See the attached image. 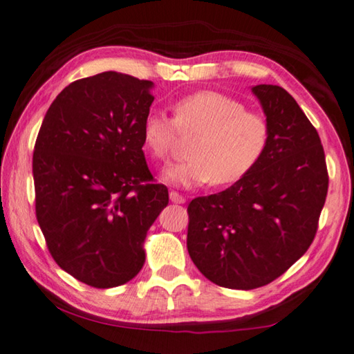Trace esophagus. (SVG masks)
Instances as JSON below:
<instances>
[{"instance_id": "34e87169", "label": "esophagus", "mask_w": 354, "mask_h": 354, "mask_svg": "<svg viewBox=\"0 0 354 354\" xmlns=\"http://www.w3.org/2000/svg\"><path fill=\"white\" fill-rule=\"evenodd\" d=\"M170 200L173 201V203H178V205L186 203V198H184L183 195H179L178 192H175V190H171L170 192Z\"/></svg>"}]
</instances>
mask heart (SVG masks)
Here are the masks:
<instances>
[{
  "label": "heart",
  "instance_id": "obj_1",
  "mask_svg": "<svg viewBox=\"0 0 354 354\" xmlns=\"http://www.w3.org/2000/svg\"><path fill=\"white\" fill-rule=\"evenodd\" d=\"M173 113L175 121L164 113H149L142 127L145 148L159 160L170 157L176 129L183 136L197 133L187 151L190 159L165 171V183L171 186H230L248 176L265 154L268 121L236 99L216 91L195 93L178 100Z\"/></svg>",
  "mask_w": 354,
  "mask_h": 354
}]
</instances>
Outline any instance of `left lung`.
<instances>
[{"mask_svg": "<svg viewBox=\"0 0 354 354\" xmlns=\"http://www.w3.org/2000/svg\"><path fill=\"white\" fill-rule=\"evenodd\" d=\"M269 126L265 154L248 176L189 203L187 250L218 287L271 283L310 248L328 194L322 140L277 85L252 86Z\"/></svg>", "mask_w": 354, "mask_h": 354, "instance_id": "1", "label": "left lung"}]
</instances>
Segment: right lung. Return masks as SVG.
Returning a JSON list of instances; mask_svg holds the SVG:
<instances>
[{"label": "right lung", "mask_w": 354, "mask_h": 354, "mask_svg": "<svg viewBox=\"0 0 354 354\" xmlns=\"http://www.w3.org/2000/svg\"><path fill=\"white\" fill-rule=\"evenodd\" d=\"M153 86L111 71L72 82L39 131V227L58 266L89 287L113 288L137 276L148 230L168 205V189L151 183L142 149Z\"/></svg>", "instance_id": "right-lung-1"}]
</instances>
